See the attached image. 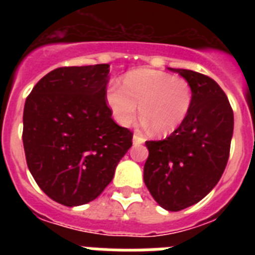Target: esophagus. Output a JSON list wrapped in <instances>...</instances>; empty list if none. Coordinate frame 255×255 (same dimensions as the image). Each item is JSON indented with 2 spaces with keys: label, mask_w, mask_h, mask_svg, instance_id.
<instances>
[{
  "label": "esophagus",
  "mask_w": 255,
  "mask_h": 255,
  "mask_svg": "<svg viewBox=\"0 0 255 255\" xmlns=\"http://www.w3.org/2000/svg\"><path fill=\"white\" fill-rule=\"evenodd\" d=\"M144 141H145V139H144L143 136L137 135V133L133 135V144H135V145H137V144H143Z\"/></svg>",
  "instance_id": "34e87169"
}]
</instances>
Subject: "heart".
Instances as JSON below:
<instances>
[{"instance_id":"b5f03b06","label":"heart","mask_w":255,"mask_h":255,"mask_svg":"<svg viewBox=\"0 0 255 255\" xmlns=\"http://www.w3.org/2000/svg\"><path fill=\"white\" fill-rule=\"evenodd\" d=\"M106 100L115 120L129 126L139 106L145 127L159 136L169 135L188 118L193 103V90L185 78L152 69L132 70L122 85L111 82Z\"/></svg>"}]
</instances>
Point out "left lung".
<instances>
[{
  "label": "left lung",
  "instance_id": "1",
  "mask_svg": "<svg viewBox=\"0 0 255 255\" xmlns=\"http://www.w3.org/2000/svg\"><path fill=\"white\" fill-rule=\"evenodd\" d=\"M193 90L181 127L164 140L145 141L149 155L144 182L156 202L178 212L205 197L225 170L233 136V110L216 82L192 70H177Z\"/></svg>",
  "mask_w": 255,
  "mask_h": 255
}]
</instances>
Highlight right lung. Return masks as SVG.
<instances>
[{"mask_svg": "<svg viewBox=\"0 0 255 255\" xmlns=\"http://www.w3.org/2000/svg\"><path fill=\"white\" fill-rule=\"evenodd\" d=\"M110 65L50 71L23 108L22 140L27 168L51 200L78 206L95 200L112 181L132 145V133L107 106Z\"/></svg>", "mask_w": 255, "mask_h": 255, "instance_id": "right-lung-1", "label": "right lung"}]
</instances>
